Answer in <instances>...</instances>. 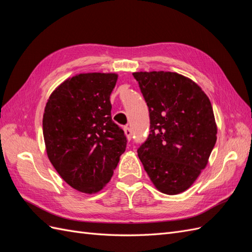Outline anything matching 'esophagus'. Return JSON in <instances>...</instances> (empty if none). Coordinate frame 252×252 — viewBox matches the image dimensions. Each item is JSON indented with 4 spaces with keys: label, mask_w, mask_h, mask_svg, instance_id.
Masks as SVG:
<instances>
[{
    "label": "esophagus",
    "mask_w": 252,
    "mask_h": 252,
    "mask_svg": "<svg viewBox=\"0 0 252 252\" xmlns=\"http://www.w3.org/2000/svg\"><path fill=\"white\" fill-rule=\"evenodd\" d=\"M124 133H125V135H126L127 140H128V141H130V140H131V135H132L131 129H130V128H128V127H125V128H124Z\"/></svg>",
    "instance_id": "esophagus-1"
}]
</instances>
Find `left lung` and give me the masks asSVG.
Returning <instances> with one entry per match:
<instances>
[{"label": "left lung", "instance_id": "left-lung-1", "mask_svg": "<svg viewBox=\"0 0 252 252\" xmlns=\"http://www.w3.org/2000/svg\"><path fill=\"white\" fill-rule=\"evenodd\" d=\"M149 108L150 133L138 156L155 187L184 192L208 164L218 127L209 97L195 82L170 71L133 72Z\"/></svg>", "mask_w": 252, "mask_h": 252}]
</instances>
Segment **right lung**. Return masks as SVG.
I'll return each instance as SVG.
<instances>
[{
	"instance_id": "1",
	"label": "right lung",
	"mask_w": 252,
	"mask_h": 252,
	"mask_svg": "<svg viewBox=\"0 0 252 252\" xmlns=\"http://www.w3.org/2000/svg\"><path fill=\"white\" fill-rule=\"evenodd\" d=\"M117 73L68 78L52 91L43 114L47 157L68 185L93 194L110 181L126 149L123 129L111 119Z\"/></svg>"
}]
</instances>
